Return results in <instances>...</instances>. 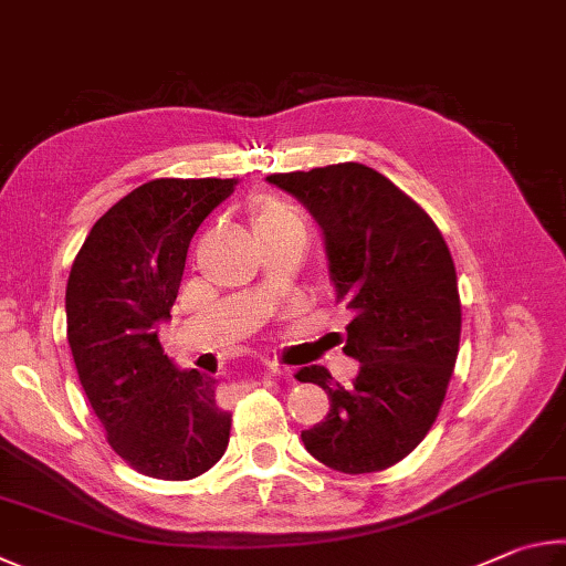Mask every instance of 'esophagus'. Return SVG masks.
<instances>
[{"label": "esophagus", "mask_w": 566, "mask_h": 566, "mask_svg": "<svg viewBox=\"0 0 566 566\" xmlns=\"http://www.w3.org/2000/svg\"><path fill=\"white\" fill-rule=\"evenodd\" d=\"M265 370H268V373H281V368H277V365H273V363H268Z\"/></svg>", "instance_id": "34e87169"}]
</instances>
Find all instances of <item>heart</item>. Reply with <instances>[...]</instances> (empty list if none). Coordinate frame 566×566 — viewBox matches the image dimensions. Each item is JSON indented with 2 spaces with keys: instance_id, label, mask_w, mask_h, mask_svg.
Segmentation results:
<instances>
[{
  "instance_id": "obj_1",
  "label": "heart",
  "mask_w": 566,
  "mask_h": 566,
  "mask_svg": "<svg viewBox=\"0 0 566 566\" xmlns=\"http://www.w3.org/2000/svg\"><path fill=\"white\" fill-rule=\"evenodd\" d=\"M248 211H251V223L258 238H265L271 233L283 231V228L301 223V218L295 216V211L289 203H283L281 198L268 196V193L255 196L251 206H248Z\"/></svg>"
}]
</instances>
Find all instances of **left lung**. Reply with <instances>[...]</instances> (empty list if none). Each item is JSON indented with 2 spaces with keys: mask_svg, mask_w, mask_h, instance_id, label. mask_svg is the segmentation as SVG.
I'll return each mask as SVG.
<instances>
[{
  "mask_svg": "<svg viewBox=\"0 0 566 566\" xmlns=\"http://www.w3.org/2000/svg\"><path fill=\"white\" fill-rule=\"evenodd\" d=\"M325 235L331 281L353 313L345 353L360 360L343 388L323 365L295 373L328 392L305 450L331 470L368 474L418 448L444 402L460 350L458 273L440 228L390 178L363 164L271 174Z\"/></svg>",
  "mask_w": 566,
  "mask_h": 566,
  "instance_id": "left-lung-1",
  "label": "left lung"
}]
</instances>
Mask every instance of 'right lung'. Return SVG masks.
I'll return each mask as SVG.
<instances>
[{
  "mask_svg": "<svg viewBox=\"0 0 566 566\" xmlns=\"http://www.w3.org/2000/svg\"><path fill=\"white\" fill-rule=\"evenodd\" d=\"M235 178H154L88 231L66 283V338L92 410L128 468L193 480L223 458L231 415L216 378L178 370L156 323L171 318L188 243Z\"/></svg>",
  "mask_w": 566,
  "mask_h": 566,
  "instance_id": "obj_1",
  "label": "right lung"
}]
</instances>
